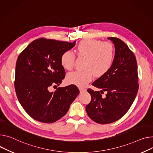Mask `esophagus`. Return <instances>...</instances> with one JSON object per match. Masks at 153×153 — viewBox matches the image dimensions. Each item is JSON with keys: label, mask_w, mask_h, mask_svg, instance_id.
I'll return each instance as SVG.
<instances>
[{"label": "esophagus", "mask_w": 153, "mask_h": 153, "mask_svg": "<svg viewBox=\"0 0 153 153\" xmlns=\"http://www.w3.org/2000/svg\"><path fill=\"white\" fill-rule=\"evenodd\" d=\"M79 90H80V93H82L84 91H86V88H83V87H80L79 88Z\"/></svg>", "instance_id": "esophagus-1"}]
</instances>
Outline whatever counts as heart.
<instances>
[{"label": "heart", "instance_id": "b5f03b06", "mask_svg": "<svg viewBox=\"0 0 153 153\" xmlns=\"http://www.w3.org/2000/svg\"><path fill=\"white\" fill-rule=\"evenodd\" d=\"M79 56L86 58L84 65L85 70L75 71L66 77L68 84L82 87L85 86L93 79L94 75L101 77L106 74L113 65L115 50L110 42H103L101 40L87 39L80 41L76 48ZM75 56L67 51L61 57V63L68 71L74 65Z\"/></svg>", "mask_w": 153, "mask_h": 153}]
</instances>
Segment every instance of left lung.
I'll use <instances>...</instances> for the list:
<instances>
[{
    "mask_svg": "<svg viewBox=\"0 0 153 153\" xmlns=\"http://www.w3.org/2000/svg\"><path fill=\"white\" fill-rule=\"evenodd\" d=\"M115 47L114 62L110 70L92 85L100 88H88L91 100L86 106L88 117L95 123L106 124L119 120L128 111L138 90V68L135 55L120 39L108 37ZM106 91V95L102 94Z\"/></svg>",
    "mask_w": 153,
    "mask_h": 153,
    "instance_id": "8db88e82",
    "label": "left lung"
}]
</instances>
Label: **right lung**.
<instances>
[{
	"mask_svg": "<svg viewBox=\"0 0 153 153\" xmlns=\"http://www.w3.org/2000/svg\"><path fill=\"white\" fill-rule=\"evenodd\" d=\"M73 43L40 38L19 54L16 69L15 88L19 103L34 119L53 123L63 117L79 94L75 85L59 87L54 92L50 86L59 85L65 77L61 57L73 48Z\"/></svg>",
	"mask_w": 153,
	"mask_h": 153,
	"instance_id": "add662e5",
	"label": "right lung"
}]
</instances>
